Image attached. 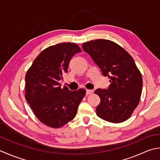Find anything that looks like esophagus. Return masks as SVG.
<instances>
[{
    "label": "esophagus",
    "instance_id": "1",
    "mask_svg": "<svg viewBox=\"0 0 160 160\" xmlns=\"http://www.w3.org/2000/svg\"><path fill=\"white\" fill-rule=\"evenodd\" d=\"M92 92H93V90H86L87 95H89V94H91Z\"/></svg>",
    "mask_w": 160,
    "mask_h": 160
}]
</instances>
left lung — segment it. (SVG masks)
<instances>
[{
    "label": "left lung",
    "instance_id": "8db88e82",
    "mask_svg": "<svg viewBox=\"0 0 160 160\" xmlns=\"http://www.w3.org/2000/svg\"><path fill=\"white\" fill-rule=\"evenodd\" d=\"M82 48L110 79L107 89L94 91L101 99L97 116L112 123L126 121L139 104L143 85L132 57L119 45L105 39L86 42Z\"/></svg>",
    "mask_w": 160,
    "mask_h": 160
}]
</instances>
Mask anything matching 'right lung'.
Wrapping results in <instances>:
<instances>
[{"mask_svg": "<svg viewBox=\"0 0 160 160\" xmlns=\"http://www.w3.org/2000/svg\"><path fill=\"white\" fill-rule=\"evenodd\" d=\"M81 52L79 45L72 43L48 47L26 73V101L40 122L52 128H60L72 120L86 94L84 89L71 91L58 83L68 73L72 57Z\"/></svg>", "mask_w": 160, "mask_h": 160, "instance_id": "right-lung-1", "label": "right lung"}]
</instances>
